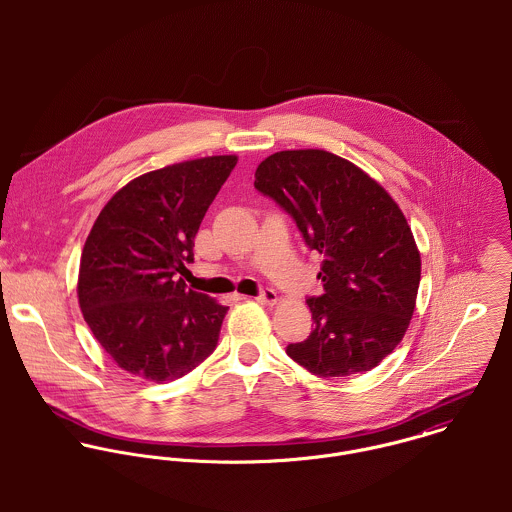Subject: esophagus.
<instances>
[{
	"label": "esophagus",
	"instance_id": "obj_1",
	"mask_svg": "<svg viewBox=\"0 0 512 512\" xmlns=\"http://www.w3.org/2000/svg\"><path fill=\"white\" fill-rule=\"evenodd\" d=\"M260 303H264V305H276L278 303V293L274 292V290H270V288H266V290H262L260 295L256 297Z\"/></svg>",
	"mask_w": 512,
	"mask_h": 512
}]
</instances>
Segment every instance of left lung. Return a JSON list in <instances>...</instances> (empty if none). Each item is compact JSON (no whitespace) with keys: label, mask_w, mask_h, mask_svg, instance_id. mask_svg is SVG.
I'll return each instance as SVG.
<instances>
[{"label":"left lung","mask_w":512,"mask_h":512,"mask_svg":"<svg viewBox=\"0 0 512 512\" xmlns=\"http://www.w3.org/2000/svg\"><path fill=\"white\" fill-rule=\"evenodd\" d=\"M254 177L325 258L317 274L325 293L307 299L315 327L286 353L325 378L374 368L416 307L422 260L404 213L361 167L325 149L278 151Z\"/></svg>","instance_id":"obj_1"}]
</instances>
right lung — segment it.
<instances>
[{
  "mask_svg": "<svg viewBox=\"0 0 512 512\" xmlns=\"http://www.w3.org/2000/svg\"><path fill=\"white\" fill-rule=\"evenodd\" d=\"M236 155L191 159L136 177L100 211L80 256L78 305L120 368L163 384L201 365L228 307L185 290V262Z\"/></svg>",
  "mask_w": 512,
  "mask_h": 512,
  "instance_id": "1",
  "label": "right lung"
}]
</instances>
